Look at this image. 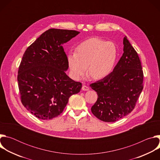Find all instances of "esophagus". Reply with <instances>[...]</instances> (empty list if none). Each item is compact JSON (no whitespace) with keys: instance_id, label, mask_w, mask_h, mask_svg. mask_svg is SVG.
Returning <instances> with one entry per match:
<instances>
[{"instance_id":"esophagus-1","label":"esophagus","mask_w":160,"mask_h":160,"mask_svg":"<svg viewBox=\"0 0 160 160\" xmlns=\"http://www.w3.org/2000/svg\"><path fill=\"white\" fill-rule=\"evenodd\" d=\"M82 90H83V91H87V90H89V87H87V85H84L82 86Z\"/></svg>"}]
</instances>
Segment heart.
I'll use <instances>...</instances> for the list:
<instances>
[{
  "label": "heart",
  "instance_id": "obj_1",
  "mask_svg": "<svg viewBox=\"0 0 160 160\" xmlns=\"http://www.w3.org/2000/svg\"><path fill=\"white\" fill-rule=\"evenodd\" d=\"M117 57L118 49L115 43L99 38H91L78 45L76 53L68 54L67 61L74 79H81L88 68L91 77L99 80L111 73Z\"/></svg>",
  "mask_w": 160,
  "mask_h": 160
}]
</instances>
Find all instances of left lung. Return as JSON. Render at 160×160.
<instances>
[{
	"mask_svg": "<svg viewBox=\"0 0 160 160\" xmlns=\"http://www.w3.org/2000/svg\"><path fill=\"white\" fill-rule=\"evenodd\" d=\"M123 54L108 77L90 85L98 98L91 108L93 115L105 122L127 116L135 106L143 89V71L139 56L125 36Z\"/></svg>",
	"mask_w": 160,
	"mask_h": 160,
	"instance_id": "left-lung-1",
	"label": "left lung"
}]
</instances>
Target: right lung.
<instances>
[{
  "instance_id": "1",
  "label": "right lung",
  "mask_w": 160,
  "mask_h": 160,
  "mask_svg": "<svg viewBox=\"0 0 160 160\" xmlns=\"http://www.w3.org/2000/svg\"><path fill=\"white\" fill-rule=\"evenodd\" d=\"M75 30L51 28L25 51L19 66L18 82L21 101L28 111L41 120L61 115L82 83L66 74L67 56L62 44L77 36Z\"/></svg>"
}]
</instances>
